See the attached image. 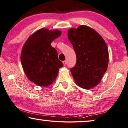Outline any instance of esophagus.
Returning <instances> with one entry per match:
<instances>
[{
	"instance_id": "34e87169",
	"label": "esophagus",
	"mask_w": 128,
	"mask_h": 128,
	"mask_svg": "<svg viewBox=\"0 0 128 128\" xmlns=\"http://www.w3.org/2000/svg\"><path fill=\"white\" fill-rule=\"evenodd\" d=\"M63 64H64V65H66V60L63 61Z\"/></svg>"
}]
</instances>
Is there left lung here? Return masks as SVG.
I'll use <instances>...</instances> for the list:
<instances>
[{"label":"left lung","instance_id":"8db88e82","mask_svg":"<svg viewBox=\"0 0 128 128\" xmlns=\"http://www.w3.org/2000/svg\"><path fill=\"white\" fill-rule=\"evenodd\" d=\"M68 36L77 57L70 72L78 86L90 90L99 84L107 70L108 48L100 35L87 26L70 29Z\"/></svg>","mask_w":128,"mask_h":128}]
</instances>
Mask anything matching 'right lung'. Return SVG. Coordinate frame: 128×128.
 Listing matches in <instances>:
<instances>
[{
    "label": "right lung",
    "instance_id": "right-lung-1",
    "mask_svg": "<svg viewBox=\"0 0 128 128\" xmlns=\"http://www.w3.org/2000/svg\"><path fill=\"white\" fill-rule=\"evenodd\" d=\"M61 34L60 30L42 28L29 37L21 54V64L29 80L38 86H47L56 78L64 66L51 42Z\"/></svg>",
    "mask_w": 128,
    "mask_h": 128
}]
</instances>
